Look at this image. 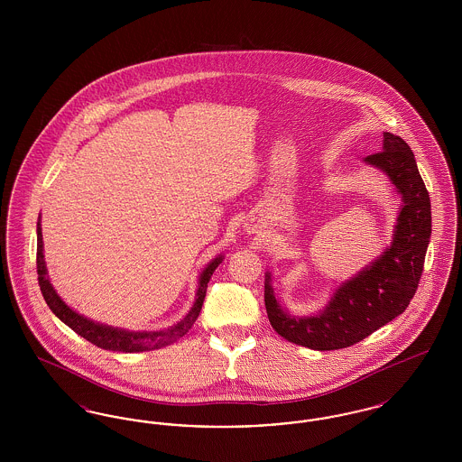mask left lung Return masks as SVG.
<instances>
[{"instance_id": "left-lung-1", "label": "left lung", "mask_w": 462, "mask_h": 462, "mask_svg": "<svg viewBox=\"0 0 462 462\" xmlns=\"http://www.w3.org/2000/svg\"><path fill=\"white\" fill-rule=\"evenodd\" d=\"M365 161L390 176L402 194L403 208L392 247L339 287L329 307L317 317H289L277 303L266 275L264 307L272 328L287 341L311 350L348 348L392 322L409 307L422 275L431 236V202L414 154L405 140L384 133L383 151L367 155Z\"/></svg>"}]
</instances>
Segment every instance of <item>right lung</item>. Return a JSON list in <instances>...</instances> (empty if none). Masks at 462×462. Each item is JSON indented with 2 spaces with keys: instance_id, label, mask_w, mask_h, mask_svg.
Listing matches in <instances>:
<instances>
[{
  "instance_id": "obj_1",
  "label": "right lung",
  "mask_w": 462,
  "mask_h": 462,
  "mask_svg": "<svg viewBox=\"0 0 462 462\" xmlns=\"http://www.w3.org/2000/svg\"><path fill=\"white\" fill-rule=\"evenodd\" d=\"M220 263L221 258H217L206 266V270L202 272L200 281H199L198 300L194 303V308L190 310V313L180 324H176L173 329L161 330V332H128V330L114 329V328H107V326H102V324H95L88 319L81 317L79 313H76L74 310L67 307L66 303L57 296V292L53 291V287L46 279V266H44L43 260V236H42L40 221H38L36 264H38V282L42 287L46 305L64 324H67L74 332H78L81 337H85L91 345H95L98 348H104V350H110V352L133 353L155 350V348L171 345V343H175L176 339L185 336L194 326V322L198 320L202 301H204V296H206L208 282H209L213 272L217 270V266Z\"/></svg>"
}]
</instances>
